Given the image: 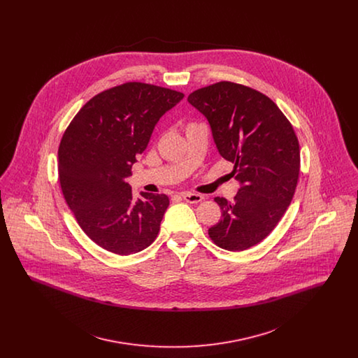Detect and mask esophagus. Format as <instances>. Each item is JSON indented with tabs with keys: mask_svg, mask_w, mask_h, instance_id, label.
<instances>
[{
	"mask_svg": "<svg viewBox=\"0 0 358 358\" xmlns=\"http://www.w3.org/2000/svg\"><path fill=\"white\" fill-rule=\"evenodd\" d=\"M181 196H182V199H184L187 203H190V204H197V203L203 201V199H204L201 194L192 193V192H184Z\"/></svg>",
	"mask_w": 358,
	"mask_h": 358,
	"instance_id": "34e87169",
	"label": "esophagus"
}]
</instances>
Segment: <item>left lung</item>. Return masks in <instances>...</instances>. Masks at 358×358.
<instances>
[{
    "label": "left lung",
    "mask_w": 358,
    "mask_h": 358,
    "mask_svg": "<svg viewBox=\"0 0 358 358\" xmlns=\"http://www.w3.org/2000/svg\"><path fill=\"white\" fill-rule=\"evenodd\" d=\"M187 102L210 124L222 158L240 182L234 201L216 197L222 220L209 238L227 251H244L267 238L289 208L298 184L299 142L289 120L264 94L232 82L193 91Z\"/></svg>",
    "instance_id": "8db88e82"
}]
</instances>
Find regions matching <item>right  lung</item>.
<instances>
[{
    "label": "right lung",
    "instance_id": "right-lung-1",
    "mask_svg": "<svg viewBox=\"0 0 358 358\" xmlns=\"http://www.w3.org/2000/svg\"><path fill=\"white\" fill-rule=\"evenodd\" d=\"M182 92L130 82L90 99L59 146V178L69 209L85 235L117 255L148 248L169 206L166 194L134 200L126 178L145 152L159 118Z\"/></svg>",
    "mask_w": 358,
    "mask_h": 358
}]
</instances>
